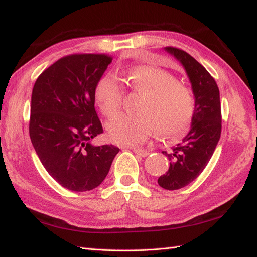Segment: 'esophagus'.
<instances>
[{
	"mask_svg": "<svg viewBox=\"0 0 257 257\" xmlns=\"http://www.w3.org/2000/svg\"><path fill=\"white\" fill-rule=\"evenodd\" d=\"M133 151L135 152V154H137L140 157H147L149 155V151H147L145 149H136V148H134Z\"/></svg>",
	"mask_w": 257,
	"mask_h": 257,
	"instance_id": "obj_1",
	"label": "esophagus"
}]
</instances>
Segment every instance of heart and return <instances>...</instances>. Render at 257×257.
I'll use <instances>...</instances> for the list:
<instances>
[{
  "label": "heart",
  "instance_id": "heart-1",
  "mask_svg": "<svg viewBox=\"0 0 257 257\" xmlns=\"http://www.w3.org/2000/svg\"><path fill=\"white\" fill-rule=\"evenodd\" d=\"M127 78L132 88L143 97L137 106L138 113H120L107 122L110 141L122 146L140 145L148 138L154 124L157 134L165 138H177L187 132L195 110V98L190 87L156 66L130 69ZM122 96V85L116 75L101 76L95 88V100L105 116H113L119 110Z\"/></svg>",
  "mask_w": 257,
  "mask_h": 257
}]
</instances>
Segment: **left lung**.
Listing matches in <instances>:
<instances>
[{"label": "left lung", "mask_w": 257, "mask_h": 257, "mask_svg": "<svg viewBox=\"0 0 257 257\" xmlns=\"http://www.w3.org/2000/svg\"><path fill=\"white\" fill-rule=\"evenodd\" d=\"M165 50L182 64L195 98L190 132L171 152L162 151L170 167L158 179V183L166 190H178L200 176L219 143L222 129L220 90L214 78L190 54L171 46Z\"/></svg>", "instance_id": "8db88e82"}]
</instances>
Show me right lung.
<instances>
[{
	"mask_svg": "<svg viewBox=\"0 0 257 257\" xmlns=\"http://www.w3.org/2000/svg\"><path fill=\"white\" fill-rule=\"evenodd\" d=\"M112 57L74 54L46 68L32 91L30 137L46 171L68 190L97 188L119 152L112 145L94 146L103 133L95 110V88Z\"/></svg>",
	"mask_w": 257,
	"mask_h": 257,
	"instance_id": "1",
	"label": "right lung"
}]
</instances>
